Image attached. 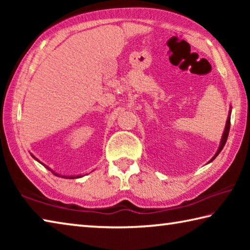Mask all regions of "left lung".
Returning <instances> with one entry per match:
<instances>
[{
    "mask_svg": "<svg viewBox=\"0 0 250 250\" xmlns=\"http://www.w3.org/2000/svg\"><path fill=\"white\" fill-rule=\"evenodd\" d=\"M229 129H230V112H229V115H228V118H227L225 131H224V134H223V138H222V141H221V146H219V149L217 151V153L213 156V159H211L210 161H213L215 158H216V156L219 154V152L223 150L224 146L226 145V141H227V138H228V133H229Z\"/></svg>",
    "mask_w": 250,
    "mask_h": 250,
    "instance_id": "left-lung-1",
    "label": "left lung"
}]
</instances>
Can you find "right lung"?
Returning <instances> with one entry per match:
<instances>
[{"label":"right lung","instance_id":"obj_1","mask_svg":"<svg viewBox=\"0 0 250 250\" xmlns=\"http://www.w3.org/2000/svg\"><path fill=\"white\" fill-rule=\"evenodd\" d=\"M54 174H55V173H54ZM55 175H57V174H55ZM62 177H66V179H68V177H67V176H62ZM76 177H79V176H76ZM69 179H75V176H69Z\"/></svg>","mask_w":250,"mask_h":250}]
</instances>
